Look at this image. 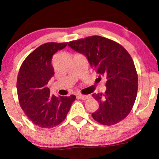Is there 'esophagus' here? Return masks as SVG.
<instances>
[{
  "mask_svg": "<svg viewBox=\"0 0 159 159\" xmlns=\"http://www.w3.org/2000/svg\"><path fill=\"white\" fill-rule=\"evenodd\" d=\"M77 97L79 99H83V100H85V99H87L91 97L90 95H82V94H78Z\"/></svg>",
  "mask_w": 159,
  "mask_h": 159,
  "instance_id": "esophagus-1",
  "label": "esophagus"
}]
</instances>
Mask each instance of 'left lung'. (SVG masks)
Returning a JSON list of instances; mask_svg holds the SVG:
<instances>
[{"label": "left lung", "instance_id": "1", "mask_svg": "<svg viewBox=\"0 0 159 159\" xmlns=\"http://www.w3.org/2000/svg\"><path fill=\"white\" fill-rule=\"evenodd\" d=\"M68 46L85 55L97 74L107 80L104 94H92L99 105L93 118L107 126L121 121L132 109L138 89V76L130 54L119 43L99 35L70 41Z\"/></svg>", "mask_w": 159, "mask_h": 159}]
</instances>
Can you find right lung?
Wrapping results in <instances>:
<instances>
[{
    "mask_svg": "<svg viewBox=\"0 0 159 159\" xmlns=\"http://www.w3.org/2000/svg\"><path fill=\"white\" fill-rule=\"evenodd\" d=\"M67 43H44L30 53L21 65L16 89L20 106L35 125L52 128L66 118L76 98L50 94L47 84L54 75L52 56Z\"/></svg>",
    "mask_w": 159,
    "mask_h": 159,
    "instance_id": "add662e5",
    "label": "right lung"
}]
</instances>
